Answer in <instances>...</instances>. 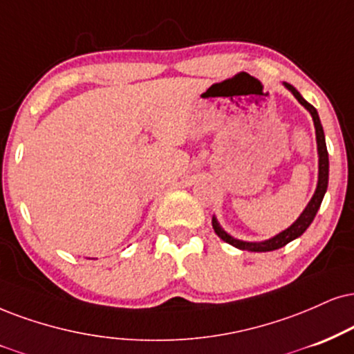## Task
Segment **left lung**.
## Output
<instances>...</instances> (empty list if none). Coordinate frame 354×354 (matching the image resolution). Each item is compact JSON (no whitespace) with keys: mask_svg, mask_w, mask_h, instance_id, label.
I'll list each match as a JSON object with an SVG mask.
<instances>
[{"mask_svg":"<svg viewBox=\"0 0 354 354\" xmlns=\"http://www.w3.org/2000/svg\"><path fill=\"white\" fill-rule=\"evenodd\" d=\"M286 86L287 90L290 91L292 95H294L295 98H297V102L302 104V106L310 113L312 120H313V126H315V138H317V152H318V182H317V189H315V194L312 195L310 202L307 203V207L304 208V212L300 213V216L297 220L292 223L289 228H286L281 233L276 234V236L269 238V239H264V241H243V239H238L234 236H231L230 233H226V231L221 228V225L218 223L216 216L213 215L212 218V225H213V230H215V233L223 239L225 243L231 244V246L238 248V250L241 251H252V252H266V251H276L279 248H283L286 244H289L290 241H294V239H297L299 236H302L305 233V230L310 226V223L313 221V218H315L318 208H320L322 205V200L325 197V192H326V187H328V169H330V164H328V151H326V142H325V133H324V126L320 123V118H318V113L315 108L312 106L310 103L307 102V100H304L302 95L299 93L297 90L294 88L290 84H286L283 82L282 84Z\"/></svg>","mask_w":354,"mask_h":354,"instance_id":"left-lung-1","label":"left lung"}]
</instances>
